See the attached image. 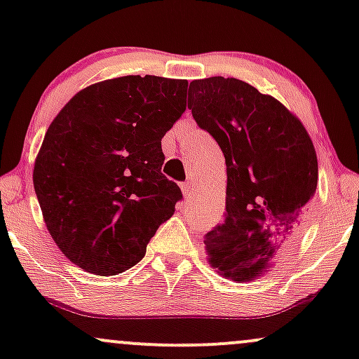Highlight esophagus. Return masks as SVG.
<instances>
[{
    "label": "esophagus",
    "instance_id": "obj_1",
    "mask_svg": "<svg viewBox=\"0 0 359 359\" xmlns=\"http://www.w3.org/2000/svg\"><path fill=\"white\" fill-rule=\"evenodd\" d=\"M180 189H182L184 196L189 197L194 191V182H192V180H187V182H184L182 185H180Z\"/></svg>",
    "mask_w": 359,
    "mask_h": 359
}]
</instances>
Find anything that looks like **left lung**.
I'll return each instance as SVG.
<instances>
[{
    "mask_svg": "<svg viewBox=\"0 0 359 359\" xmlns=\"http://www.w3.org/2000/svg\"><path fill=\"white\" fill-rule=\"evenodd\" d=\"M189 109L226 160V217L204 236L208 262L224 278L263 277L297 241L317 187L306 126L270 94L234 77L191 82Z\"/></svg>",
    "mask_w": 359,
    "mask_h": 359,
    "instance_id": "left-lung-1",
    "label": "left lung"
}]
</instances>
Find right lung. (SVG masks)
<instances>
[{"mask_svg":"<svg viewBox=\"0 0 359 359\" xmlns=\"http://www.w3.org/2000/svg\"><path fill=\"white\" fill-rule=\"evenodd\" d=\"M185 79L123 76L81 89L48 126L34 187L52 240L74 265L118 275L182 197L162 174V138L187 108Z\"/></svg>","mask_w":359,"mask_h":359,"instance_id":"add662e5","label":"right lung"}]
</instances>
